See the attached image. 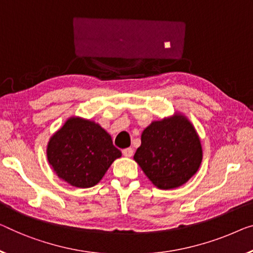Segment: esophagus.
<instances>
[{
  "label": "esophagus",
  "instance_id": "34e87169",
  "mask_svg": "<svg viewBox=\"0 0 253 253\" xmlns=\"http://www.w3.org/2000/svg\"><path fill=\"white\" fill-rule=\"evenodd\" d=\"M133 153H134V151H133V149H131V148H127V149H124L123 150V154L125 157H127V158H130L131 156H133Z\"/></svg>",
  "mask_w": 253,
  "mask_h": 253
}]
</instances>
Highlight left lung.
Wrapping results in <instances>:
<instances>
[{
	"instance_id": "8db88e82",
	"label": "left lung",
	"mask_w": 253,
	"mask_h": 253,
	"mask_svg": "<svg viewBox=\"0 0 253 253\" xmlns=\"http://www.w3.org/2000/svg\"><path fill=\"white\" fill-rule=\"evenodd\" d=\"M141 142L134 160L160 190L182 186L199 170L201 142L193 124L180 112L151 123Z\"/></svg>"
}]
</instances>
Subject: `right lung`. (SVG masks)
I'll use <instances>...</instances> for the list:
<instances>
[{"label":"right lung","mask_w":253,"mask_h":253,"mask_svg":"<svg viewBox=\"0 0 253 253\" xmlns=\"http://www.w3.org/2000/svg\"><path fill=\"white\" fill-rule=\"evenodd\" d=\"M46 156L59 178L71 186L88 188L102 179L122 152L99 124L74 116L50 137Z\"/></svg>","instance_id":"add662e5"}]
</instances>
